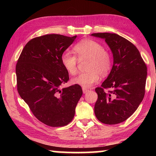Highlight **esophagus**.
<instances>
[{
    "instance_id": "esophagus-1",
    "label": "esophagus",
    "mask_w": 156,
    "mask_h": 156,
    "mask_svg": "<svg viewBox=\"0 0 156 156\" xmlns=\"http://www.w3.org/2000/svg\"><path fill=\"white\" fill-rule=\"evenodd\" d=\"M83 94H86L87 92L89 91V90L85 88H83Z\"/></svg>"
}]
</instances>
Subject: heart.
<instances>
[{
	"instance_id": "1",
	"label": "heart",
	"mask_w": 156,
	"mask_h": 156,
	"mask_svg": "<svg viewBox=\"0 0 156 156\" xmlns=\"http://www.w3.org/2000/svg\"><path fill=\"white\" fill-rule=\"evenodd\" d=\"M73 50L79 60H89L87 65V70L89 72L80 73L72 78L73 84L83 88H89L98 81L100 76H105L110 72L112 66V56L98 42L85 39L76 44ZM77 59L69 51L63 52L61 55L62 65L71 75L77 73Z\"/></svg>"
}]
</instances>
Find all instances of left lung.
Listing matches in <instances>:
<instances>
[{"mask_svg": "<svg viewBox=\"0 0 156 156\" xmlns=\"http://www.w3.org/2000/svg\"><path fill=\"white\" fill-rule=\"evenodd\" d=\"M91 36L104 39L113 54L112 70L101 87L95 91L98 100L94 113L107 125L125 121L138 109L144 96L147 69L138 49L116 34L96 33ZM112 90L105 93L104 89Z\"/></svg>", "mask_w": 156, "mask_h": 156, "instance_id": "left-lung-1", "label": "left lung"}]
</instances>
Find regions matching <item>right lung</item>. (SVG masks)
Wrapping results in <instances>:
<instances>
[{
    "instance_id": "obj_1",
    "label": "right lung",
    "mask_w": 156,
    "mask_h": 156,
    "mask_svg": "<svg viewBox=\"0 0 156 156\" xmlns=\"http://www.w3.org/2000/svg\"><path fill=\"white\" fill-rule=\"evenodd\" d=\"M77 36L47 34L31 39L18 60L17 89L35 117L57 127L68 125L83 95L80 85L60 89L69 79L61 62V55Z\"/></svg>"
}]
</instances>
